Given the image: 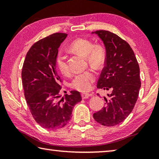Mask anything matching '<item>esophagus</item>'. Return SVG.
Returning a JSON list of instances; mask_svg holds the SVG:
<instances>
[{
  "mask_svg": "<svg viewBox=\"0 0 159 159\" xmlns=\"http://www.w3.org/2000/svg\"><path fill=\"white\" fill-rule=\"evenodd\" d=\"M93 96L92 94H89V93H82L81 94V97L83 99H88L89 97Z\"/></svg>",
  "mask_w": 159,
  "mask_h": 159,
  "instance_id": "34e87169",
  "label": "esophagus"
}]
</instances>
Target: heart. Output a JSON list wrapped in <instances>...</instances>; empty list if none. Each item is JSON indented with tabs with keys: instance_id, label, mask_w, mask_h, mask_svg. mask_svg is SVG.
<instances>
[{
	"instance_id": "b5f03b06",
	"label": "heart",
	"mask_w": 159,
	"mask_h": 159,
	"mask_svg": "<svg viewBox=\"0 0 159 159\" xmlns=\"http://www.w3.org/2000/svg\"><path fill=\"white\" fill-rule=\"evenodd\" d=\"M71 48L82 55L87 57L88 62L94 66H100L104 61V50L100 46L94 45L89 40L77 39L72 42ZM55 63L61 74H69V67L66 61V56L61 51H59L56 55ZM95 75L91 70L76 75L72 80L71 87L80 92H86L90 90L92 83L95 81Z\"/></svg>"
}]
</instances>
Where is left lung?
I'll return each mask as SVG.
<instances>
[{
  "mask_svg": "<svg viewBox=\"0 0 159 159\" xmlns=\"http://www.w3.org/2000/svg\"><path fill=\"white\" fill-rule=\"evenodd\" d=\"M92 34L100 38L106 48L105 66L97 87L110 92L108 98L104 97L105 107L93 118L102 125L114 126L128 116L138 100L141 87L139 64L130 45L116 34L104 30Z\"/></svg>",
  "mask_w": 159,
  "mask_h": 159,
  "instance_id": "left-lung-1",
  "label": "left lung"
}]
</instances>
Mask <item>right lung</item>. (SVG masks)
<instances>
[{"mask_svg": "<svg viewBox=\"0 0 159 159\" xmlns=\"http://www.w3.org/2000/svg\"><path fill=\"white\" fill-rule=\"evenodd\" d=\"M66 36V34L55 33L35 43L26 54L21 71L27 105L37 123L48 130L65 126L74 105L82 99L76 90L60 98L61 80L56 70L55 58Z\"/></svg>", "mask_w": 159, "mask_h": 159, "instance_id": "obj_1", "label": "right lung"}]
</instances>
